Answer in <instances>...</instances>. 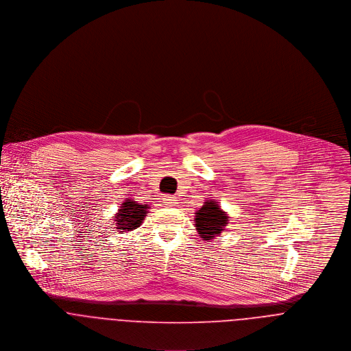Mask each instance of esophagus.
<instances>
[{
	"mask_svg": "<svg viewBox=\"0 0 351 351\" xmlns=\"http://www.w3.org/2000/svg\"><path fill=\"white\" fill-rule=\"evenodd\" d=\"M162 200L165 201L167 205H171V204H174L176 202V197L174 196H169V195H166V196H163V199Z\"/></svg>",
	"mask_w": 351,
	"mask_h": 351,
	"instance_id": "obj_1",
	"label": "esophagus"
}]
</instances>
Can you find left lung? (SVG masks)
<instances>
[{
    "label": "left lung",
    "mask_w": 351,
    "mask_h": 351,
    "mask_svg": "<svg viewBox=\"0 0 351 351\" xmlns=\"http://www.w3.org/2000/svg\"><path fill=\"white\" fill-rule=\"evenodd\" d=\"M196 228L201 238L208 242L216 235L221 234L227 226V215L220 209L219 204L213 201H205L204 205L196 212Z\"/></svg>",
    "instance_id": "obj_1"
}]
</instances>
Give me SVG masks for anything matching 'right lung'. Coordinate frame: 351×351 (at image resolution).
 I'll list each match as a JSON object with an SVG mask.
<instances>
[{"instance_id":"add662e5","label":"right lung","mask_w":351,"mask_h":351,"mask_svg":"<svg viewBox=\"0 0 351 351\" xmlns=\"http://www.w3.org/2000/svg\"><path fill=\"white\" fill-rule=\"evenodd\" d=\"M149 205H141L139 202H135L132 200H127L123 202V206H120L119 213L116 215V224H117V230H123L124 231H132L135 228H138L146 213H147Z\"/></svg>"}]
</instances>
